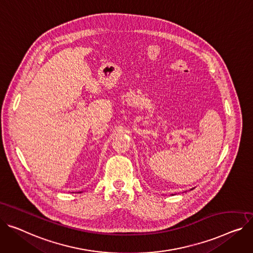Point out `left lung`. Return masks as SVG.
Masks as SVG:
<instances>
[{
    "instance_id": "obj_1",
    "label": "left lung",
    "mask_w": 253,
    "mask_h": 253,
    "mask_svg": "<svg viewBox=\"0 0 253 253\" xmlns=\"http://www.w3.org/2000/svg\"><path fill=\"white\" fill-rule=\"evenodd\" d=\"M192 189H193V188H192Z\"/></svg>"
}]
</instances>
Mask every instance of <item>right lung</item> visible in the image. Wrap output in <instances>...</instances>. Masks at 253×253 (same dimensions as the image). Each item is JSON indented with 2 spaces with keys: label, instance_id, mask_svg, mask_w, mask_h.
I'll use <instances>...</instances> for the list:
<instances>
[{
  "label": "right lung",
  "instance_id": "1",
  "mask_svg": "<svg viewBox=\"0 0 253 253\" xmlns=\"http://www.w3.org/2000/svg\"><path fill=\"white\" fill-rule=\"evenodd\" d=\"M78 193H79V192H78ZM80 193H81V192H80Z\"/></svg>",
  "mask_w": 253,
  "mask_h": 253
}]
</instances>
